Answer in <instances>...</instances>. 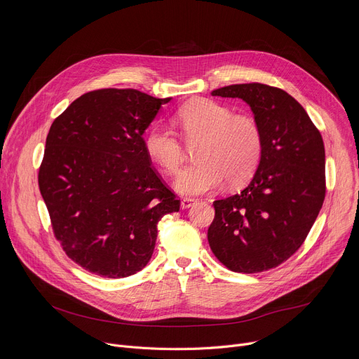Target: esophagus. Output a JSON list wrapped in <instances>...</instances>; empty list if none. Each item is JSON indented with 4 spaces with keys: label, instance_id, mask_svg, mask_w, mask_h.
Listing matches in <instances>:
<instances>
[{
    "label": "esophagus",
    "instance_id": "esophagus-1",
    "mask_svg": "<svg viewBox=\"0 0 359 359\" xmlns=\"http://www.w3.org/2000/svg\"><path fill=\"white\" fill-rule=\"evenodd\" d=\"M194 198H189V197H184V198H182V201H180V208L182 209H189V208H191L193 204H194Z\"/></svg>",
    "mask_w": 359,
    "mask_h": 359
}]
</instances>
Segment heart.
<instances>
[{"instance_id": "heart-1", "label": "heart", "mask_w": 359, "mask_h": 359, "mask_svg": "<svg viewBox=\"0 0 359 359\" xmlns=\"http://www.w3.org/2000/svg\"><path fill=\"white\" fill-rule=\"evenodd\" d=\"M173 121L187 144H197V163L180 172L175 182L179 193H208L220 187L226 179L230 184H240L257 170L264 151V132L252 115L234 114L216 100L200 99L182 107ZM144 147L169 175L177 173L184 162V147L169 126L150 128Z\"/></svg>"}]
</instances>
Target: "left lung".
<instances>
[{
	"label": "left lung",
	"mask_w": 359,
	"mask_h": 359,
	"mask_svg": "<svg viewBox=\"0 0 359 359\" xmlns=\"http://www.w3.org/2000/svg\"><path fill=\"white\" fill-rule=\"evenodd\" d=\"M212 95L247 102L263 128L264 151L251 182L240 193L213 203L209 244L231 271H267L301 247L323 208V136L305 109L280 88L238 83Z\"/></svg>",
	"instance_id": "8db88e82"
}]
</instances>
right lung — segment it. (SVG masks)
I'll return each instance as SVG.
<instances>
[{"label": "right lung", "mask_w": 359, "mask_h": 359, "mask_svg": "<svg viewBox=\"0 0 359 359\" xmlns=\"http://www.w3.org/2000/svg\"><path fill=\"white\" fill-rule=\"evenodd\" d=\"M169 100L136 89H96L50 125L39 191L55 238L89 273L123 278L140 271L155 250L159 220L180 209L143 139Z\"/></svg>", "instance_id": "add662e5"}]
</instances>
